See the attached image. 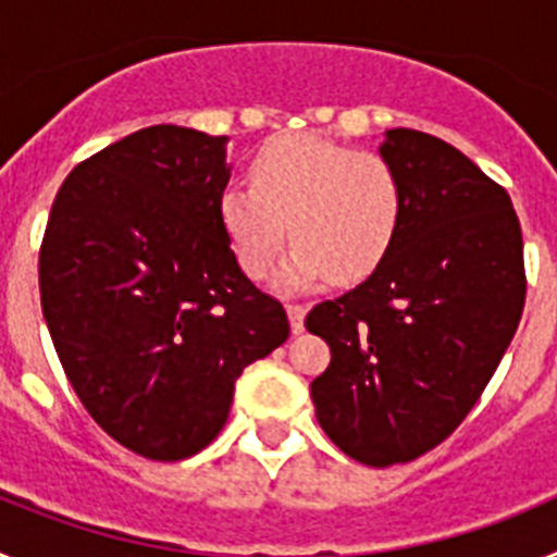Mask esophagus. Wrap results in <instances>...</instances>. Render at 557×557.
Here are the masks:
<instances>
[{"mask_svg":"<svg viewBox=\"0 0 557 557\" xmlns=\"http://www.w3.org/2000/svg\"><path fill=\"white\" fill-rule=\"evenodd\" d=\"M287 314H289V326L293 332H304V314H307V304H298V301H287Z\"/></svg>","mask_w":557,"mask_h":557,"instance_id":"34e87169","label":"esophagus"}]
</instances>
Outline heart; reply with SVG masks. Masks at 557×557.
Masks as SVG:
<instances>
[{
	"instance_id": "1",
	"label": "heart",
	"mask_w": 557,
	"mask_h": 557,
	"mask_svg": "<svg viewBox=\"0 0 557 557\" xmlns=\"http://www.w3.org/2000/svg\"><path fill=\"white\" fill-rule=\"evenodd\" d=\"M250 186L228 184L218 218L248 278H268L293 236L284 278L359 282L382 264L405 218L401 175L382 152L357 150L318 133L264 141L248 166Z\"/></svg>"
}]
</instances>
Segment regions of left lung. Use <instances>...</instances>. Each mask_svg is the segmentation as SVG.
Returning a JSON list of instances; mask_svg holds the SVG:
<instances>
[{"label":"left lung","instance_id":"1","mask_svg":"<svg viewBox=\"0 0 557 557\" xmlns=\"http://www.w3.org/2000/svg\"><path fill=\"white\" fill-rule=\"evenodd\" d=\"M405 186L396 243L307 329L332 362L312 382L318 424L354 460L385 469L426 455L462 424L521 321L528 275L505 186L430 133L382 145Z\"/></svg>","mask_w":557,"mask_h":557}]
</instances>
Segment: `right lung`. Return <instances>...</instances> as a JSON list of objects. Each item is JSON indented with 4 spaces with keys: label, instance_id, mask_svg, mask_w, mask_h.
Listing matches in <instances>:
<instances>
[{
    "label": "right lung",
    "instance_id": "right-lung-1",
    "mask_svg": "<svg viewBox=\"0 0 557 557\" xmlns=\"http://www.w3.org/2000/svg\"><path fill=\"white\" fill-rule=\"evenodd\" d=\"M225 184V136L152 125L81 161L49 211V337L88 416L147 460L206 449L236 379L289 337L223 234Z\"/></svg>",
    "mask_w": 557,
    "mask_h": 557
}]
</instances>
